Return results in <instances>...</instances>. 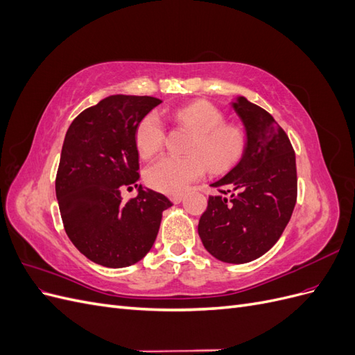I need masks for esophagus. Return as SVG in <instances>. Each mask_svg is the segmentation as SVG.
<instances>
[{"label": "esophagus", "mask_w": 355, "mask_h": 355, "mask_svg": "<svg viewBox=\"0 0 355 355\" xmlns=\"http://www.w3.org/2000/svg\"><path fill=\"white\" fill-rule=\"evenodd\" d=\"M170 200L173 201L175 204H179L180 201H184V194H176V196H171Z\"/></svg>", "instance_id": "34e87169"}]
</instances>
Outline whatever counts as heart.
Returning a JSON list of instances; mask_svg holds the SVG:
<instances>
[{"mask_svg": "<svg viewBox=\"0 0 355 355\" xmlns=\"http://www.w3.org/2000/svg\"><path fill=\"white\" fill-rule=\"evenodd\" d=\"M170 116L196 133L189 145V155H164L155 159L145 171L149 187L166 194H180L192 180L198 179L206 167L222 173L239 163L245 149V137L239 127L223 124V114L210 102H192L170 112ZM166 128L158 114H148L136 128V148L148 158L164 144Z\"/></svg>", "mask_w": 355, "mask_h": 355, "instance_id": "b5f03b06", "label": "heart"}]
</instances>
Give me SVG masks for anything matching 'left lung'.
Wrapping results in <instances>:
<instances>
[{"instance_id":"8db88e82","label":"left lung","mask_w":355,"mask_h":355,"mask_svg":"<svg viewBox=\"0 0 355 355\" xmlns=\"http://www.w3.org/2000/svg\"><path fill=\"white\" fill-rule=\"evenodd\" d=\"M232 108L245 128L239 164L211 187L198 222L206 250L227 263H245L265 254L282 237L297 197L293 146L270 112L243 96Z\"/></svg>"}]
</instances>
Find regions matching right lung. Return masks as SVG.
<instances>
[{
	"mask_svg": "<svg viewBox=\"0 0 355 355\" xmlns=\"http://www.w3.org/2000/svg\"><path fill=\"white\" fill-rule=\"evenodd\" d=\"M161 101L114 94L84 110L71 123L56 175L63 227L77 249L94 263L124 268L151 250L163 211L173 206L139 180L136 128ZM138 188L125 203L121 188Z\"/></svg>",
	"mask_w": 355,
	"mask_h": 355,
	"instance_id": "right-lung-1",
	"label": "right lung"
}]
</instances>
